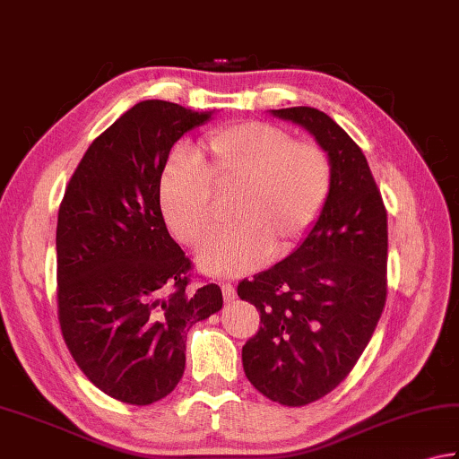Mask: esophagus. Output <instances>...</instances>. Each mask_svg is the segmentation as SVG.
Here are the masks:
<instances>
[{
  "instance_id": "1",
  "label": "esophagus",
  "mask_w": 459,
  "mask_h": 459,
  "mask_svg": "<svg viewBox=\"0 0 459 459\" xmlns=\"http://www.w3.org/2000/svg\"><path fill=\"white\" fill-rule=\"evenodd\" d=\"M221 293H223V299L228 301H233L236 299V288H233V285L230 283V281H226V283H221Z\"/></svg>"
}]
</instances>
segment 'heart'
I'll list each match as a JSON object with an SVG mask.
<instances>
[{
	"instance_id": "heart-1",
	"label": "heart",
	"mask_w": 459,
	"mask_h": 459,
	"mask_svg": "<svg viewBox=\"0 0 459 459\" xmlns=\"http://www.w3.org/2000/svg\"><path fill=\"white\" fill-rule=\"evenodd\" d=\"M332 189V161L322 145L291 140L285 129L241 122L204 142L202 168L178 155L163 168L160 205L169 231L189 247L215 230L216 195L236 194V228L207 244L197 262L212 275H239L270 254H290L322 215Z\"/></svg>"
}]
</instances>
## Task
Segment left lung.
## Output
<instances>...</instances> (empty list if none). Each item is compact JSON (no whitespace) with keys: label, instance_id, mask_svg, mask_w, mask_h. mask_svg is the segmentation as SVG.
Segmentation results:
<instances>
[{"label":"left lung","instance_id":"8db88e82","mask_svg":"<svg viewBox=\"0 0 459 459\" xmlns=\"http://www.w3.org/2000/svg\"><path fill=\"white\" fill-rule=\"evenodd\" d=\"M301 126L332 161L322 215L296 252L241 280L262 325L241 350L249 382L299 408L335 390L374 335L387 296V213L359 145L316 108L272 109Z\"/></svg>","mask_w":459,"mask_h":459}]
</instances>
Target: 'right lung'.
Segmentation results:
<instances>
[{
  "label": "right lung",
  "mask_w": 459,
  "mask_h": 459,
  "mask_svg": "<svg viewBox=\"0 0 459 459\" xmlns=\"http://www.w3.org/2000/svg\"><path fill=\"white\" fill-rule=\"evenodd\" d=\"M213 111L145 100L85 152L57 213V317L69 353L114 400L174 392L194 324L223 306L215 283L189 288L192 262L166 228L160 179L169 150Z\"/></svg>",
  "instance_id": "right-lung-1"
}]
</instances>
